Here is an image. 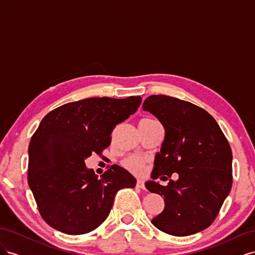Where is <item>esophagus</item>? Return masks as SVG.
I'll use <instances>...</instances> for the list:
<instances>
[{"label":"esophagus","instance_id":"34e87169","mask_svg":"<svg viewBox=\"0 0 255 255\" xmlns=\"http://www.w3.org/2000/svg\"><path fill=\"white\" fill-rule=\"evenodd\" d=\"M136 187H138V188H141V189H145L144 182H143V181H141V180H137V182H136Z\"/></svg>","mask_w":255,"mask_h":255}]
</instances>
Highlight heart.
<instances>
[{"label":"heart","instance_id":"1","mask_svg":"<svg viewBox=\"0 0 255 255\" xmlns=\"http://www.w3.org/2000/svg\"><path fill=\"white\" fill-rule=\"evenodd\" d=\"M142 122L153 121L152 119H142ZM123 168H126L128 171L135 175H141L144 173L146 169L145 160L139 156H129L122 161Z\"/></svg>","mask_w":255,"mask_h":255}]
</instances>
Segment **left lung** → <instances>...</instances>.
Here are the masks:
<instances>
[{
	"label": "left lung",
	"mask_w": 255,
	"mask_h": 255,
	"mask_svg": "<svg viewBox=\"0 0 255 255\" xmlns=\"http://www.w3.org/2000/svg\"><path fill=\"white\" fill-rule=\"evenodd\" d=\"M142 110L158 118L165 128L152 179L179 174V180H170L167 186L145 183L146 189L165 201L164 211L152 223L173 236L203 231L217 217L232 187V150L228 139L210 114L184 100L153 95L144 100Z\"/></svg>",
	"instance_id": "left-lung-1"
}]
</instances>
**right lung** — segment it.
I'll use <instances>...</instances> for the list:
<instances>
[{"mask_svg":"<svg viewBox=\"0 0 255 255\" xmlns=\"http://www.w3.org/2000/svg\"><path fill=\"white\" fill-rule=\"evenodd\" d=\"M140 97L89 98L51 111L30 138L27 182L42 219L69 235L86 234L109 216L122 188L136 180L113 165L98 177L85 166L92 153L103 156L112 133L134 114Z\"/></svg>","mask_w":255,"mask_h":255,"instance_id":"obj_1","label":"right lung"}]
</instances>
